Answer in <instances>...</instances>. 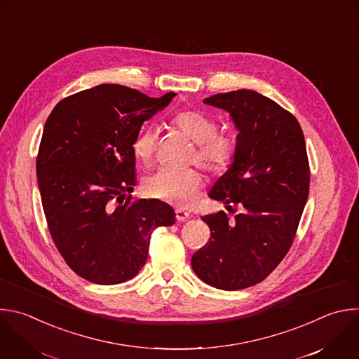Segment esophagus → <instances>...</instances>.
I'll list each match as a JSON object with an SVG mask.
<instances>
[{
  "instance_id": "1",
  "label": "esophagus",
  "mask_w": 359,
  "mask_h": 359,
  "mask_svg": "<svg viewBox=\"0 0 359 359\" xmlns=\"http://www.w3.org/2000/svg\"><path fill=\"white\" fill-rule=\"evenodd\" d=\"M175 214H176V221H179V222H183V221H186L190 217V214L187 211L182 210V208H177L175 211Z\"/></svg>"
}]
</instances>
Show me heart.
Masks as SVG:
<instances>
[{"instance_id": "1", "label": "heart", "mask_w": 359, "mask_h": 359, "mask_svg": "<svg viewBox=\"0 0 359 359\" xmlns=\"http://www.w3.org/2000/svg\"><path fill=\"white\" fill-rule=\"evenodd\" d=\"M172 127L194 142L190 162L197 163L208 175L218 177L225 175L236 158V141L232 135L218 133L211 118L197 109L179 111L172 118ZM156 131L142 128L133 141V154L138 163L149 166L155 156ZM203 175L197 169L172 170L161 169L144 180V193L151 198L189 205L203 186Z\"/></svg>"}]
</instances>
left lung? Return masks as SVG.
Here are the masks:
<instances>
[{
  "instance_id": "8db88e82",
  "label": "left lung",
  "mask_w": 359,
  "mask_h": 359,
  "mask_svg": "<svg viewBox=\"0 0 359 359\" xmlns=\"http://www.w3.org/2000/svg\"><path fill=\"white\" fill-rule=\"evenodd\" d=\"M205 104L229 112L238 130L236 158L210 197L241 212L208 214L210 240L191 257L196 275L221 290L262 282L289 252L309 197L310 166L296 116L252 91L219 93Z\"/></svg>"
}]
</instances>
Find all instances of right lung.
I'll use <instances>...</instances> for the list:
<instances>
[{"label": "right lung", "instance_id": "right-lung-1", "mask_svg": "<svg viewBox=\"0 0 359 359\" xmlns=\"http://www.w3.org/2000/svg\"><path fill=\"white\" fill-rule=\"evenodd\" d=\"M175 95L100 84L63 98L46 119L36 158L42 207L57 251L88 282L134 278L154 229L175 224L169 204L127 197L135 186L133 141Z\"/></svg>", "mask_w": 359, "mask_h": 359}]
</instances>
